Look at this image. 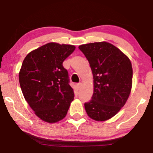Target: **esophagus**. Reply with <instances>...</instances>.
<instances>
[{"label":"esophagus","instance_id":"esophagus-1","mask_svg":"<svg viewBox=\"0 0 153 153\" xmlns=\"http://www.w3.org/2000/svg\"><path fill=\"white\" fill-rule=\"evenodd\" d=\"M76 87H77V88H78V90H80V89L81 88V87H82L81 82H78V83H77L76 84Z\"/></svg>","mask_w":153,"mask_h":153}]
</instances>
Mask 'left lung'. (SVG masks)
I'll return each mask as SVG.
<instances>
[{
	"label": "left lung",
	"instance_id": "8db88e82",
	"mask_svg": "<svg viewBox=\"0 0 153 153\" xmlns=\"http://www.w3.org/2000/svg\"><path fill=\"white\" fill-rule=\"evenodd\" d=\"M78 48L89 62L94 75V94L91 101L84 103L85 111L94 120L106 121L118 113L129 97L131 63L117 47L106 42Z\"/></svg>",
	"mask_w": 153,
	"mask_h": 153
}]
</instances>
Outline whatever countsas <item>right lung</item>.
Instances as JSON below:
<instances>
[{
    "instance_id": "1",
    "label": "right lung",
    "mask_w": 153,
    "mask_h": 153,
    "mask_svg": "<svg viewBox=\"0 0 153 153\" xmlns=\"http://www.w3.org/2000/svg\"><path fill=\"white\" fill-rule=\"evenodd\" d=\"M75 50L73 45L51 42L31 52L23 61L19 75L23 95L45 122L54 123L65 118L74 99L62 62Z\"/></svg>"
}]
</instances>
